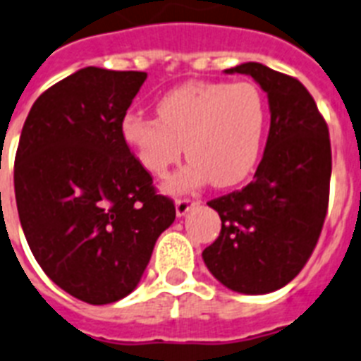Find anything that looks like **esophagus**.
<instances>
[{
	"label": "esophagus",
	"mask_w": 361,
	"mask_h": 361,
	"mask_svg": "<svg viewBox=\"0 0 361 361\" xmlns=\"http://www.w3.org/2000/svg\"><path fill=\"white\" fill-rule=\"evenodd\" d=\"M199 201H190V199H177L175 201V212H177L178 217L186 216L193 207H197Z\"/></svg>",
	"instance_id": "1"
}]
</instances>
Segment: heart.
<instances>
[{"label": "heart", "instance_id": "obj_1", "mask_svg": "<svg viewBox=\"0 0 361 361\" xmlns=\"http://www.w3.org/2000/svg\"><path fill=\"white\" fill-rule=\"evenodd\" d=\"M159 120L127 112L121 138L140 168L166 177L180 160L186 168L168 183L180 192L207 180L216 188L243 183L260 160L269 106L252 82H186L157 101Z\"/></svg>", "mask_w": 361, "mask_h": 361}]
</instances>
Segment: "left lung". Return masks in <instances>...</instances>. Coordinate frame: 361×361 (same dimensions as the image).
<instances>
[{"label":"left lung","mask_w":361,"mask_h":361,"mask_svg":"<svg viewBox=\"0 0 361 361\" xmlns=\"http://www.w3.org/2000/svg\"><path fill=\"white\" fill-rule=\"evenodd\" d=\"M225 73H245L260 85L271 125L252 183L208 202L221 217V232L202 260L228 290L264 295L293 281L319 240L332 173L329 127L293 77L260 62Z\"/></svg>","instance_id":"1"}]
</instances>
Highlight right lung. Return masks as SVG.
I'll return each instance as SVG.
<instances>
[{
	"mask_svg": "<svg viewBox=\"0 0 361 361\" xmlns=\"http://www.w3.org/2000/svg\"><path fill=\"white\" fill-rule=\"evenodd\" d=\"M147 73L88 66L35 101L23 123L14 193L32 256L59 288L109 305L138 286L175 221L121 138V120Z\"/></svg>",
	"mask_w": 361,
	"mask_h": 361,
	"instance_id": "obj_1",
	"label": "right lung"
}]
</instances>
